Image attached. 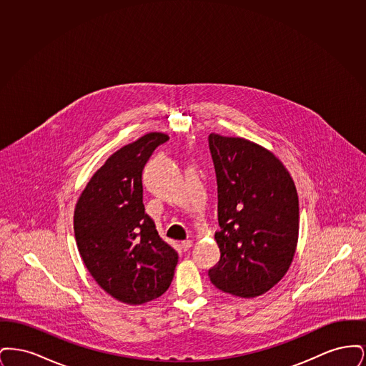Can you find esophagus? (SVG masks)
Listing matches in <instances>:
<instances>
[{"label":"esophagus","instance_id":"34e87169","mask_svg":"<svg viewBox=\"0 0 366 366\" xmlns=\"http://www.w3.org/2000/svg\"><path fill=\"white\" fill-rule=\"evenodd\" d=\"M192 245H193V242H192V240H184V242H181V247H182V249H184V251H188V249L191 248Z\"/></svg>","mask_w":366,"mask_h":366}]
</instances>
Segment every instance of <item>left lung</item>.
Instances as JSON below:
<instances>
[{
  "label": "left lung",
  "mask_w": 366,
  "mask_h": 366,
  "mask_svg": "<svg viewBox=\"0 0 366 366\" xmlns=\"http://www.w3.org/2000/svg\"><path fill=\"white\" fill-rule=\"evenodd\" d=\"M218 185L215 242L221 258L209 270L221 291L255 297L288 272L299 236L295 184L279 157L242 137L209 136Z\"/></svg>",
  "instance_id": "left-lung-1"
}]
</instances>
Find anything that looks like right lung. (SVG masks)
I'll use <instances>...</instances> for the list:
<instances>
[{
  "label": "right lung",
  "mask_w": 366,
  "mask_h": 366,
  "mask_svg": "<svg viewBox=\"0 0 366 366\" xmlns=\"http://www.w3.org/2000/svg\"><path fill=\"white\" fill-rule=\"evenodd\" d=\"M169 139L152 132L114 152L93 174L74 211L78 251L107 294L127 305L163 295L178 254L163 242L142 203V170Z\"/></svg>",
  "instance_id": "obj_1"
}]
</instances>
